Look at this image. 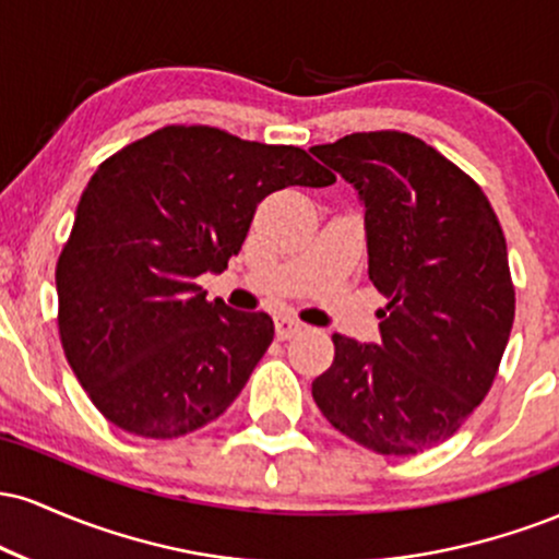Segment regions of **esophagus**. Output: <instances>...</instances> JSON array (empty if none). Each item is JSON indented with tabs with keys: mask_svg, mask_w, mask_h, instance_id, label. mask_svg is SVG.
<instances>
[{
	"mask_svg": "<svg viewBox=\"0 0 559 559\" xmlns=\"http://www.w3.org/2000/svg\"><path fill=\"white\" fill-rule=\"evenodd\" d=\"M301 331H305V323H299L297 318H288V316L275 318V336H278L281 342H286V338H294Z\"/></svg>",
	"mask_w": 559,
	"mask_h": 559,
	"instance_id": "obj_1",
	"label": "esophagus"
}]
</instances>
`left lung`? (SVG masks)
I'll return each instance as SVG.
<instances>
[{
    "mask_svg": "<svg viewBox=\"0 0 559 559\" xmlns=\"http://www.w3.org/2000/svg\"><path fill=\"white\" fill-rule=\"evenodd\" d=\"M310 152L357 191L368 275L386 297L381 342L333 333L312 400L357 444L420 454L460 431L497 376L515 318L504 234L480 186L409 133H352Z\"/></svg>",
    "mask_w": 559,
    "mask_h": 559,
    "instance_id": "left-lung-1",
    "label": "left lung"
}]
</instances>
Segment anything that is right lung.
<instances>
[{
	"mask_svg": "<svg viewBox=\"0 0 559 559\" xmlns=\"http://www.w3.org/2000/svg\"><path fill=\"white\" fill-rule=\"evenodd\" d=\"M336 176L299 146L168 126L99 165L57 260L60 338L102 415L144 439L221 418L273 342L265 312L207 301L258 204Z\"/></svg>",
	"mask_w": 559,
	"mask_h": 559,
	"instance_id": "1",
	"label": "right lung"
}]
</instances>
